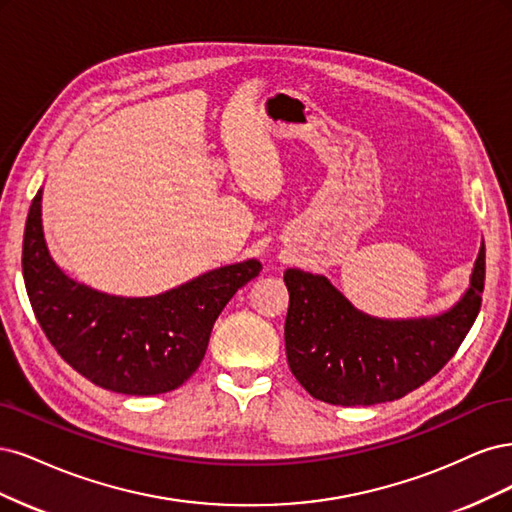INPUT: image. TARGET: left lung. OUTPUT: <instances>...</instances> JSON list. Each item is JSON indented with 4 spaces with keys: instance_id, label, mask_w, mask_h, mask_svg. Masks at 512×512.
Wrapping results in <instances>:
<instances>
[{
    "instance_id": "1",
    "label": "left lung",
    "mask_w": 512,
    "mask_h": 512,
    "mask_svg": "<svg viewBox=\"0 0 512 512\" xmlns=\"http://www.w3.org/2000/svg\"><path fill=\"white\" fill-rule=\"evenodd\" d=\"M285 349L293 376L321 402L372 406L404 398L455 355L481 310L485 242L459 302L436 317L376 319L357 310L323 274L285 272Z\"/></svg>"
}]
</instances>
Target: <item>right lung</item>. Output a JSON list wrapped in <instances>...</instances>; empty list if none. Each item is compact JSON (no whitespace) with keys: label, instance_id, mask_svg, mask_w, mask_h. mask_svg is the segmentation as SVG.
Instances as JSON below:
<instances>
[{"label":"right lung","instance_id":"1","mask_svg":"<svg viewBox=\"0 0 512 512\" xmlns=\"http://www.w3.org/2000/svg\"><path fill=\"white\" fill-rule=\"evenodd\" d=\"M261 263L246 259L148 298L91 289L65 274L48 253L42 189L31 202L23 238V278L46 338L97 387L157 395L183 385L200 368L212 325Z\"/></svg>","mask_w":512,"mask_h":512}]
</instances>
